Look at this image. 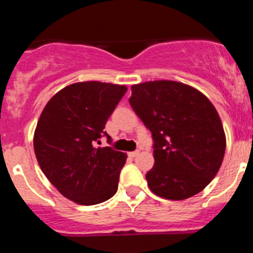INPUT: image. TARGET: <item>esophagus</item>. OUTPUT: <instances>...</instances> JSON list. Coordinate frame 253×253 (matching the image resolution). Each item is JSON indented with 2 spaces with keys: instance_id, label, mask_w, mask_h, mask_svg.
Masks as SVG:
<instances>
[{
  "instance_id": "esophagus-1",
  "label": "esophagus",
  "mask_w": 253,
  "mask_h": 253,
  "mask_svg": "<svg viewBox=\"0 0 253 253\" xmlns=\"http://www.w3.org/2000/svg\"><path fill=\"white\" fill-rule=\"evenodd\" d=\"M138 154H139V151H134V152H130L129 156H130V157H137Z\"/></svg>"
}]
</instances>
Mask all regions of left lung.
Wrapping results in <instances>:
<instances>
[{"label":"left lung","mask_w":253,"mask_h":253,"mask_svg":"<svg viewBox=\"0 0 253 253\" xmlns=\"http://www.w3.org/2000/svg\"><path fill=\"white\" fill-rule=\"evenodd\" d=\"M129 102L153 138L154 166L146 175L152 193L185 200L204 190L225 152L222 120L207 96L161 80L133 84Z\"/></svg>","instance_id":"8db88e82"}]
</instances>
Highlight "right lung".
<instances>
[{
  "label": "right lung",
  "mask_w": 253,
  "mask_h": 253,
  "mask_svg": "<svg viewBox=\"0 0 253 253\" xmlns=\"http://www.w3.org/2000/svg\"><path fill=\"white\" fill-rule=\"evenodd\" d=\"M124 84L77 82L45 105L34 133L40 169L67 199L95 205L115 195L126 154L97 147L109 116L126 92Z\"/></svg>",
  "instance_id": "add662e5"
}]
</instances>
